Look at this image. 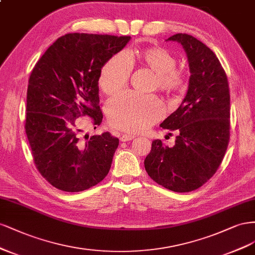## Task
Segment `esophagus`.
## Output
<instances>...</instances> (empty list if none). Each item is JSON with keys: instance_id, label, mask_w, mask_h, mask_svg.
I'll list each match as a JSON object with an SVG mask.
<instances>
[{"instance_id": "obj_1", "label": "esophagus", "mask_w": 255, "mask_h": 255, "mask_svg": "<svg viewBox=\"0 0 255 255\" xmlns=\"http://www.w3.org/2000/svg\"><path fill=\"white\" fill-rule=\"evenodd\" d=\"M135 136L133 134H130V133H127V134H123L121 136V141L122 142H128V141H131V139H133Z\"/></svg>"}]
</instances>
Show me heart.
<instances>
[{
  "label": "heart",
  "mask_w": 255,
  "mask_h": 255,
  "mask_svg": "<svg viewBox=\"0 0 255 255\" xmlns=\"http://www.w3.org/2000/svg\"><path fill=\"white\" fill-rule=\"evenodd\" d=\"M128 56L155 74L154 86L161 92L169 94L183 89L184 73L176 69V58L164 48L149 47L128 53ZM130 74L129 60L124 54L119 53L104 64L98 84L106 94H116L127 86ZM106 112L112 126L129 132H137L153 125L162 118L164 111L155 96L126 92L111 98L107 104Z\"/></svg>",
  "instance_id": "obj_1"
}]
</instances>
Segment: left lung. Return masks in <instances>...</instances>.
<instances>
[{"instance_id":"left-lung-1","label":"left lung","mask_w":255,"mask_h":255,"mask_svg":"<svg viewBox=\"0 0 255 255\" xmlns=\"http://www.w3.org/2000/svg\"><path fill=\"white\" fill-rule=\"evenodd\" d=\"M190 67L187 93L160 125L177 131L175 145L154 139L144 165L148 176L172 192L188 193L215 174L230 138V90L224 68L210 48L187 34H176Z\"/></svg>"}]
</instances>
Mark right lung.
<instances>
[{"label": "right lung", "instance_id": "add662e5", "mask_svg": "<svg viewBox=\"0 0 255 255\" xmlns=\"http://www.w3.org/2000/svg\"><path fill=\"white\" fill-rule=\"evenodd\" d=\"M129 40L67 34L47 48L31 71L25 132L37 169L60 191H85L108 175L119 138L104 132L84 141L81 117L100 126L101 70Z\"/></svg>", "mask_w": 255, "mask_h": 255}]
</instances>
